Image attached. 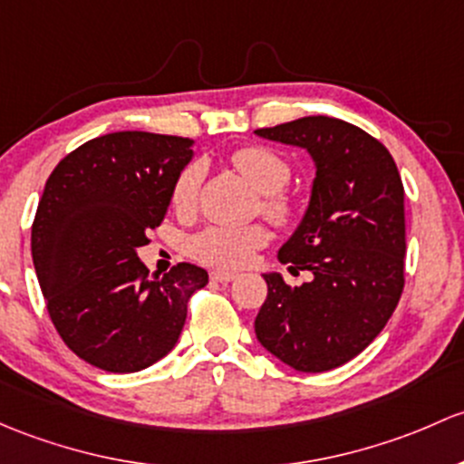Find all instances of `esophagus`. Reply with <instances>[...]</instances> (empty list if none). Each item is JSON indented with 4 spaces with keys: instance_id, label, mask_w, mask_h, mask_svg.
Here are the masks:
<instances>
[{
    "instance_id": "esophagus-1",
    "label": "esophagus",
    "mask_w": 464,
    "mask_h": 464,
    "mask_svg": "<svg viewBox=\"0 0 464 464\" xmlns=\"http://www.w3.org/2000/svg\"><path fill=\"white\" fill-rule=\"evenodd\" d=\"M236 277H237L236 273H231V271H211V280L222 282V285H227V282H233Z\"/></svg>"
}]
</instances>
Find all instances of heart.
<instances>
[{
  "label": "heart",
  "mask_w": 464,
  "mask_h": 464,
  "mask_svg": "<svg viewBox=\"0 0 464 464\" xmlns=\"http://www.w3.org/2000/svg\"><path fill=\"white\" fill-rule=\"evenodd\" d=\"M237 173L262 195L260 208L276 224H289L295 216V202L282 188L289 184L291 167L280 153L266 146H245L231 155ZM204 169L199 162L187 164L170 187V204L175 211H191L202 187ZM269 236L260 224L251 227H207L188 240V253L195 260L222 269H237L266 245Z\"/></svg>",
  "instance_id": "heart-1"
}]
</instances>
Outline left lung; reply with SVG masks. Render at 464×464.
Instances as JSON below:
<instances>
[{"mask_svg": "<svg viewBox=\"0 0 464 464\" xmlns=\"http://www.w3.org/2000/svg\"><path fill=\"white\" fill-rule=\"evenodd\" d=\"M256 135L306 149L315 179L304 218L277 251L314 280L289 286L265 273L256 335L295 372H331L364 351L404 286V188L392 153L349 121L300 117Z\"/></svg>", "mask_w": 464, "mask_h": 464, "instance_id": "1", "label": "left lung"}]
</instances>
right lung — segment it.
I'll return each instance as SVG.
<instances>
[{
  "label": "right lung",
  "mask_w": 464,
  "mask_h": 464,
  "mask_svg": "<svg viewBox=\"0 0 464 464\" xmlns=\"http://www.w3.org/2000/svg\"><path fill=\"white\" fill-rule=\"evenodd\" d=\"M193 140L120 130L68 153L46 179L31 231L33 265L57 334L111 373L142 372L182 334L208 273L179 262L149 276L138 248L162 224Z\"/></svg>",
  "instance_id": "right-lung-1"
}]
</instances>
